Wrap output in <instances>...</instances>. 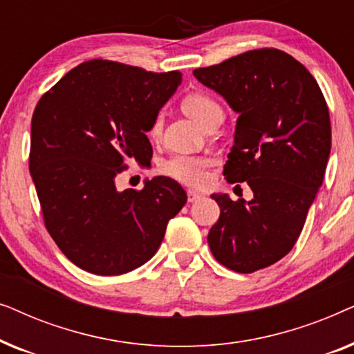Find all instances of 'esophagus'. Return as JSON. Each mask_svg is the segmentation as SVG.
<instances>
[{
  "label": "esophagus",
  "mask_w": 354,
  "mask_h": 354,
  "mask_svg": "<svg viewBox=\"0 0 354 354\" xmlns=\"http://www.w3.org/2000/svg\"><path fill=\"white\" fill-rule=\"evenodd\" d=\"M203 195L200 192H196V190H187V200H188V203H193V201H196V200H200Z\"/></svg>",
  "instance_id": "esophagus-1"
}]
</instances>
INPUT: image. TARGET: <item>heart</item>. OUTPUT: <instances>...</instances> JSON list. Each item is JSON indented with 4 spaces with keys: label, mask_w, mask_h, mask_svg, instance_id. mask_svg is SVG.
Returning <instances> with one entry per match:
<instances>
[{
    "label": "heart",
    "mask_w": 354,
    "mask_h": 354,
    "mask_svg": "<svg viewBox=\"0 0 354 354\" xmlns=\"http://www.w3.org/2000/svg\"><path fill=\"white\" fill-rule=\"evenodd\" d=\"M182 109L195 119L198 124L206 127L212 119L222 115V108L214 98L209 95L195 93L187 95L182 101ZM162 129V115L158 114L153 119L151 127H149V137L158 138ZM212 159L209 156H196V154H176L166 161L161 162L159 171L172 180L185 183V185L200 187L207 180V169L212 166Z\"/></svg>",
    "instance_id": "1"
}]
</instances>
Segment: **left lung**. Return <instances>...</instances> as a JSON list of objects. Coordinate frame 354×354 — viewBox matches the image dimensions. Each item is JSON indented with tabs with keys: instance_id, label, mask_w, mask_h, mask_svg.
Returning <instances> with one entry per match:
<instances>
[{
	"instance_id": "obj_1",
	"label": "left lung",
	"mask_w": 354,
	"mask_h": 354,
	"mask_svg": "<svg viewBox=\"0 0 354 354\" xmlns=\"http://www.w3.org/2000/svg\"><path fill=\"white\" fill-rule=\"evenodd\" d=\"M193 75L239 113L224 176L246 182L254 195L248 203L212 195L221 216L207 243L222 266L254 272L290 253L322 185L332 142L326 98L306 67L275 48L241 53Z\"/></svg>"
}]
</instances>
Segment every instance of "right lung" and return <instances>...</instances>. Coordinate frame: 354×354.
Listing matches in <instances>:
<instances>
[{"instance_id":"add662e5","label":"right lung","mask_w":354,"mask_h":354,"mask_svg":"<svg viewBox=\"0 0 354 354\" xmlns=\"http://www.w3.org/2000/svg\"><path fill=\"white\" fill-rule=\"evenodd\" d=\"M178 71L151 72L91 59L67 72L32 115L30 169L43 222L80 269L120 275L156 253L187 193L169 177L118 192L129 161H151L153 119L180 85Z\"/></svg>"}]
</instances>
